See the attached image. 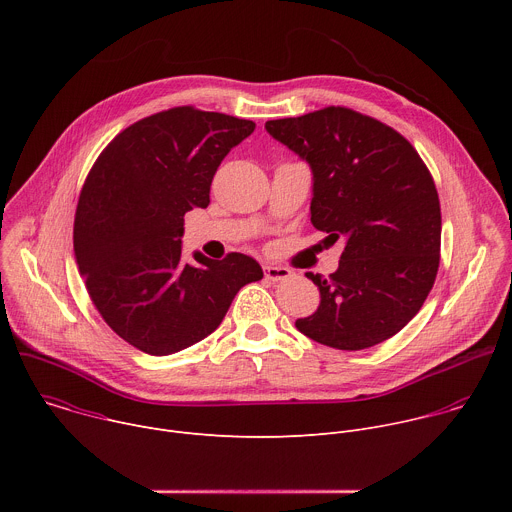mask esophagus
Wrapping results in <instances>:
<instances>
[{
	"instance_id": "1",
	"label": "esophagus",
	"mask_w": 512,
	"mask_h": 512,
	"mask_svg": "<svg viewBox=\"0 0 512 512\" xmlns=\"http://www.w3.org/2000/svg\"><path fill=\"white\" fill-rule=\"evenodd\" d=\"M263 273L271 281H281L291 275V271L287 267H279V265H263Z\"/></svg>"
}]
</instances>
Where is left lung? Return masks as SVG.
Returning <instances> with one entry per match:
<instances>
[{
    "instance_id": "1",
    "label": "left lung",
    "mask_w": 512,
    "mask_h": 512,
    "mask_svg": "<svg viewBox=\"0 0 512 512\" xmlns=\"http://www.w3.org/2000/svg\"><path fill=\"white\" fill-rule=\"evenodd\" d=\"M265 129L312 170V225L330 245L344 243L330 277L306 273L320 306L296 328L338 350L395 336L421 310L440 267V198L423 160L393 127L346 107Z\"/></svg>"
}]
</instances>
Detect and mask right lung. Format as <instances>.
<instances>
[{
    "mask_svg": "<svg viewBox=\"0 0 512 512\" xmlns=\"http://www.w3.org/2000/svg\"><path fill=\"white\" fill-rule=\"evenodd\" d=\"M253 129L225 113L168 109L123 129L87 176L72 235L79 273L111 330L145 354L200 342L263 277L243 253L182 259L184 214L208 206L216 168Z\"/></svg>",
    "mask_w": 512,
    "mask_h": 512,
    "instance_id": "right-lung-1",
    "label": "right lung"
}]
</instances>
